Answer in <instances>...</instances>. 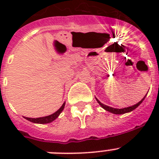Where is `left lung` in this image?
<instances>
[{"mask_svg": "<svg viewBox=\"0 0 159 159\" xmlns=\"http://www.w3.org/2000/svg\"><path fill=\"white\" fill-rule=\"evenodd\" d=\"M146 95L143 97V99H142L141 100L139 101V102H138V103H136V104L133 105V106L128 107L120 108V109H119V108H114V107H111L107 106V105L102 103V102H101L99 100V99H97V98H95V99H96V101L98 102V103L100 105L101 107L103 108V109H104L105 111H109V112H111V113H112V114H116V115H123V114L128 113V112L132 111H134L135 108H137L139 106L142 102H143V101L144 100V99L146 98Z\"/></svg>", "mask_w": 159, "mask_h": 159, "instance_id": "8db88e82", "label": "left lung"}]
</instances>
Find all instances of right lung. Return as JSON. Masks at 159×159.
Segmentation results:
<instances>
[{
    "label": "right lung",
    "instance_id": "obj_1",
    "mask_svg": "<svg viewBox=\"0 0 159 159\" xmlns=\"http://www.w3.org/2000/svg\"><path fill=\"white\" fill-rule=\"evenodd\" d=\"M64 107H65V102L63 103L62 106L60 107V109H59L58 111H57L55 113L52 114V115H50V116H43V117H40V118H28V117H24V118L33 123H39V124H46V123H50L59 117L60 113H61V112L63 111V110H64Z\"/></svg>",
    "mask_w": 159,
    "mask_h": 159
}]
</instances>
